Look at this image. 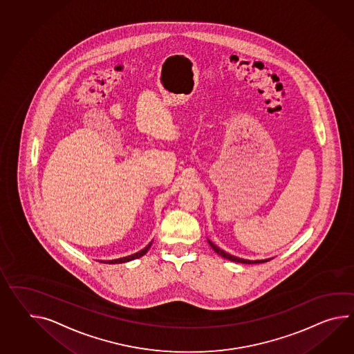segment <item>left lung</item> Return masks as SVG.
Masks as SVG:
<instances>
[{
    "mask_svg": "<svg viewBox=\"0 0 354 354\" xmlns=\"http://www.w3.org/2000/svg\"><path fill=\"white\" fill-rule=\"evenodd\" d=\"M208 244L211 245V248H212L214 252H217L218 255H221L222 258H225V259L231 260V261H236V263H244V264H259V263H266L268 260L270 259H264V260H248V259H241V258H237V257H234V255H231V254H228V252H223L222 249H220L218 246H216V245L213 244L212 241H209L208 240Z\"/></svg>",
    "mask_w": 354,
    "mask_h": 354,
    "instance_id": "8db88e82",
    "label": "left lung"
}]
</instances>
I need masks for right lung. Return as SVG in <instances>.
Masks as SVG:
<instances>
[{
	"label": "right lung",
	"mask_w": 354,
	"mask_h": 354,
	"mask_svg": "<svg viewBox=\"0 0 354 354\" xmlns=\"http://www.w3.org/2000/svg\"><path fill=\"white\" fill-rule=\"evenodd\" d=\"M151 245H152V241L149 243L145 249H142L138 252H136V254H132V255H128V257H124V258H119V259L114 260H99L100 263H105V264H119V263H126V261H131V260L137 259V258H141L143 257L146 252H149V248H151Z\"/></svg>",
	"instance_id": "1"
}]
</instances>
